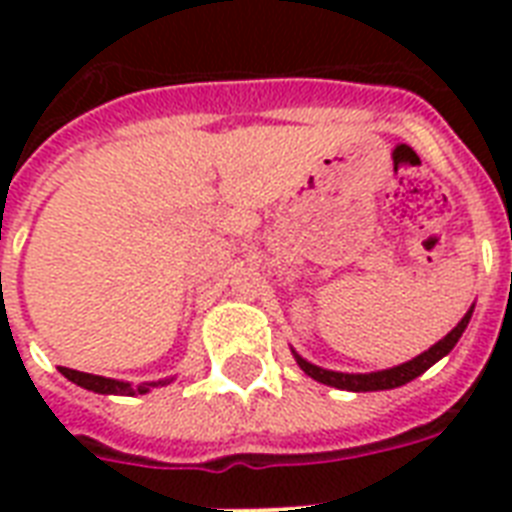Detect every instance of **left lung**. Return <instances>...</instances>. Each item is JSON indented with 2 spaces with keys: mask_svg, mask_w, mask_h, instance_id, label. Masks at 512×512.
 Wrapping results in <instances>:
<instances>
[{
  "mask_svg": "<svg viewBox=\"0 0 512 512\" xmlns=\"http://www.w3.org/2000/svg\"><path fill=\"white\" fill-rule=\"evenodd\" d=\"M470 316H473V308H470L462 321L457 327L444 337V340H438L433 348H428L425 353H420L417 358L412 361H406V364H398L393 369H382V372H369V374H345V372H332V369H321V366L311 364V361H305L303 356H297L295 350V358L300 369H303L308 377H313L316 382H324V385H332V388H340V390H353V393H366V390H390V388H401L406 382H412L414 377H420L422 372H428L430 366L441 361V358L449 353V350L457 345V340L462 337L465 327H468Z\"/></svg>",
  "mask_w": 512,
  "mask_h": 512,
  "instance_id": "1",
  "label": "left lung"
}]
</instances>
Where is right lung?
I'll list each match as a JSON object with an SVG mask.
<instances>
[{
    "instance_id": "add662e5",
    "label": "right lung",
    "mask_w": 512,
    "mask_h": 512,
    "mask_svg": "<svg viewBox=\"0 0 512 512\" xmlns=\"http://www.w3.org/2000/svg\"><path fill=\"white\" fill-rule=\"evenodd\" d=\"M60 374L68 377L71 382H76L79 388L92 390V393H103V396H143L156 385H167L170 380H159V382H143V385H135L132 388L130 382L122 380H111V377H100V374H87V372H76V369H68V366H60Z\"/></svg>"
}]
</instances>
